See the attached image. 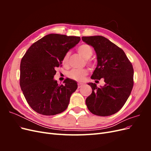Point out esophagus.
Segmentation results:
<instances>
[{"instance_id": "obj_1", "label": "esophagus", "mask_w": 151, "mask_h": 151, "mask_svg": "<svg viewBox=\"0 0 151 151\" xmlns=\"http://www.w3.org/2000/svg\"><path fill=\"white\" fill-rule=\"evenodd\" d=\"M77 85H78V88H81V87L84 85V84H83V83H79L78 84H77Z\"/></svg>"}]
</instances>
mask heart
I'll use <instances>...</instances> for the list:
<instances>
[{
	"instance_id": "b5f03b06",
	"label": "heart",
	"mask_w": 151,
	"mask_h": 151,
	"mask_svg": "<svg viewBox=\"0 0 151 151\" xmlns=\"http://www.w3.org/2000/svg\"><path fill=\"white\" fill-rule=\"evenodd\" d=\"M77 52L80 55H81L85 59L86 62L88 65L92 67L93 65V61L89 58L93 54V50L91 48L90 45L88 44H82L77 48ZM68 58H69V53H67L63 58V64L67 65L68 62ZM88 75V70L85 68L83 69H72L68 73V77L70 79L77 81H81L83 80L84 77Z\"/></svg>"
}]
</instances>
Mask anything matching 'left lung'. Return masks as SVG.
I'll return each mask as SVG.
<instances>
[{
    "label": "left lung",
    "mask_w": 151,
    "mask_h": 151,
    "mask_svg": "<svg viewBox=\"0 0 151 151\" xmlns=\"http://www.w3.org/2000/svg\"><path fill=\"white\" fill-rule=\"evenodd\" d=\"M97 55L98 65L91 79H104L105 84L98 88L89 83L92 93L86 104L94 115L106 116L117 113L129 98L134 86V68L123 50L102 36H83Z\"/></svg>",
    "instance_id": "1"
}]
</instances>
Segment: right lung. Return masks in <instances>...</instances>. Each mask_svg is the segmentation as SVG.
Wrapping results in <instances>:
<instances>
[{
  "instance_id": "add662e5",
  "label": "right lung",
  "mask_w": 151,
  "mask_h": 151,
  "mask_svg": "<svg viewBox=\"0 0 151 151\" xmlns=\"http://www.w3.org/2000/svg\"><path fill=\"white\" fill-rule=\"evenodd\" d=\"M78 36L50 34L34 43L27 50L20 64V86L29 106L43 115H55L68 107L76 81L66 79L64 85L53 79L55 68L63 57L79 42Z\"/></svg>"
}]
</instances>
